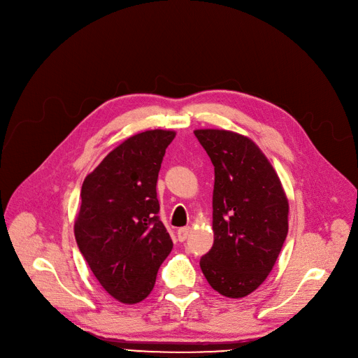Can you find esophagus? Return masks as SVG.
<instances>
[{"mask_svg": "<svg viewBox=\"0 0 358 358\" xmlns=\"http://www.w3.org/2000/svg\"><path fill=\"white\" fill-rule=\"evenodd\" d=\"M190 232H192V228L190 227H184V228H180L178 229V232H177V236H178V241H185L187 239V236L190 235Z\"/></svg>", "mask_w": 358, "mask_h": 358, "instance_id": "obj_1", "label": "esophagus"}]
</instances>
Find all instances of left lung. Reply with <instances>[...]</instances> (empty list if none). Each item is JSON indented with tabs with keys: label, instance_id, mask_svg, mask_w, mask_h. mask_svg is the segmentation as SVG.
<instances>
[{
	"label": "left lung",
	"instance_id": "obj_1",
	"mask_svg": "<svg viewBox=\"0 0 358 358\" xmlns=\"http://www.w3.org/2000/svg\"><path fill=\"white\" fill-rule=\"evenodd\" d=\"M215 166L212 250L200 268L222 296L239 299L271 273L289 231V200L275 169L248 136L196 129Z\"/></svg>",
	"mask_w": 358,
	"mask_h": 358
}]
</instances>
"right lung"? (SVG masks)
I'll return each instance as SVG.
<instances>
[{
  "label": "right lung",
  "mask_w": 358,
  "mask_h": 358,
  "mask_svg": "<svg viewBox=\"0 0 358 358\" xmlns=\"http://www.w3.org/2000/svg\"><path fill=\"white\" fill-rule=\"evenodd\" d=\"M174 130L154 129L127 138L90 173L73 223L78 248L103 289L126 305L152 292L173 250L159 220L157 181Z\"/></svg>",
  "instance_id": "1"
}]
</instances>
